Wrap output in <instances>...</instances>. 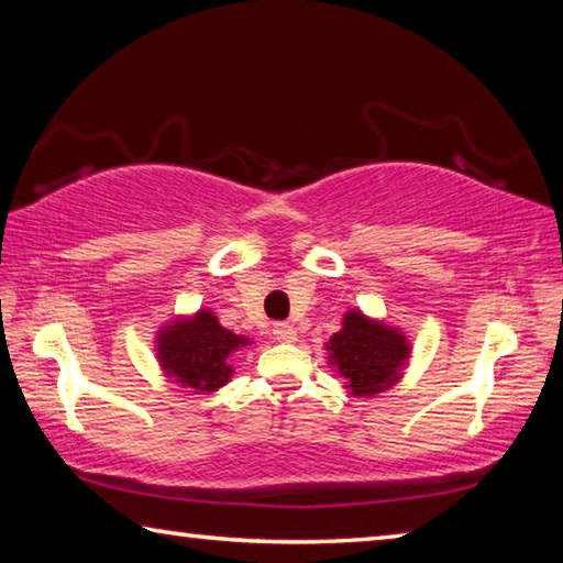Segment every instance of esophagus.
Returning <instances> with one entry per match:
<instances>
[{
    "instance_id": "1",
    "label": "esophagus",
    "mask_w": 563,
    "mask_h": 563,
    "mask_svg": "<svg viewBox=\"0 0 563 563\" xmlns=\"http://www.w3.org/2000/svg\"><path fill=\"white\" fill-rule=\"evenodd\" d=\"M273 335L280 342H295L298 340V330H295L290 322H278V325L273 328Z\"/></svg>"
}]
</instances>
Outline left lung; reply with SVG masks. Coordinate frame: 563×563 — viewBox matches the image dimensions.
<instances>
[{
    "mask_svg": "<svg viewBox=\"0 0 563 563\" xmlns=\"http://www.w3.org/2000/svg\"><path fill=\"white\" fill-rule=\"evenodd\" d=\"M330 365L345 377L352 397H373L393 387L409 357V342L397 328L350 310L342 318V330L325 345Z\"/></svg>",
    "mask_w": 563,
    "mask_h": 563,
    "instance_id": "1",
    "label": "left lung"
}]
</instances>
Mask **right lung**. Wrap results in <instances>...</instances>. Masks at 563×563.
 Instances as JSON below:
<instances>
[{
	"label": "right lung",
	"instance_id": "obj_1",
	"mask_svg": "<svg viewBox=\"0 0 563 563\" xmlns=\"http://www.w3.org/2000/svg\"><path fill=\"white\" fill-rule=\"evenodd\" d=\"M251 340L225 330L211 310H198L194 318L174 320L156 335V355L164 375L180 387L208 395L221 389L233 375L228 357Z\"/></svg>",
	"mask_w": 563,
	"mask_h": 563
}]
</instances>
